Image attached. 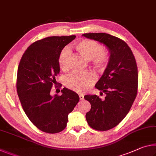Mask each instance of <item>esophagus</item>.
<instances>
[{
    "label": "esophagus",
    "instance_id": "obj_1",
    "mask_svg": "<svg viewBox=\"0 0 156 156\" xmlns=\"http://www.w3.org/2000/svg\"><path fill=\"white\" fill-rule=\"evenodd\" d=\"M79 97H80V100H83L84 98V95L80 94H79Z\"/></svg>",
    "mask_w": 156,
    "mask_h": 156
}]
</instances>
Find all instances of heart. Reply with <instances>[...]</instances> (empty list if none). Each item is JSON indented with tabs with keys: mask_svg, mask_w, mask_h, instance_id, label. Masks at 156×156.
Returning <instances> with one entry per match:
<instances>
[{
	"mask_svg": "<svg viewBox=\"0 0 156 156\" xmlns=\"http://www.w3.org/2000/svg\"><path fill=\"white\" fill-rule=\"evenodd\" d=\"M75 48L84 58L91 60L96 67L103 69L109 60V54L107 50L103 48L97 41L91 39H83L75 44ZM70 51L65 48L61 51L58 57L60 68L64 71L69 67V60ZM96 80V75L93 71H76L71 73L65 80V85L70 90L78 93H83L91 87Z\"/></svg>",
	"mask_w": 156,
	"mask_h": 156,
	"instance_id": "heart-1",
	"label": "heart"
}]
</instances>
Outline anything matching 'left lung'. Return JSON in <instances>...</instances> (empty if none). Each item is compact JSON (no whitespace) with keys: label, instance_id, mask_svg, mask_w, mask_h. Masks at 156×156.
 Here are the masks:
<instances>
[{"label":"left lung","instance_id":"obj_1","mask_svg":"<svg viewBox=\"0 0 156 156\" xmlns=\"http://www.w3.org/2000/svg\"><path fill=\"white\" fill-rule=\"evenodd\" d=\"M83 36L108 47L110 60L95 87L105 94L101 100L97 95H86L91 104L86 120L93 129L105 131L117 126L129 112L137 94L138 71L135 56L128 44L107 33H85Z\"/></svg>","mask_w":156,"mask_h":156}]
</instances>
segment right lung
<instances>
[{"label": "right lung", "mask_w": 156, "mask_h": 156, "mask_svg": "<svg viewBox=\"0 0 156 156\" xmlns=\"http://www.w3.org/2000/svg\"><path fill=\"white\" fill-rule=\"evenodd\" d=\"M75 38V35L53 36L36 41L24 52L19 62L16 77L19 100L27 117L43 132L62 131L68 115L80 99L77 94L65 87L60 96L50 94L60 73L59 55Z\"/></svg>", "instance_id": "add662e5"}]
</instances>
